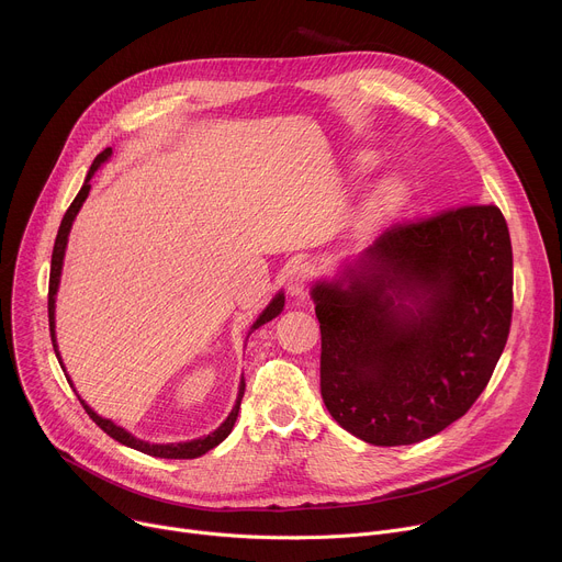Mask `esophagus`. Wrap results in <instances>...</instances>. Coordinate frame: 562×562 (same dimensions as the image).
I'll list each match as a JSON object with an SVG mask.
<instances>
[{
	"label": "esophagus",
	"instance_id": "esophagus-1",
	"mask_svg": "<svg viewBox=\"0 0 562 562\" xmlns=\"http://www.w3.org/2000/svg\"><path fill=\"white\" fill-rule=\"evenodd\" d=\"M313 267L308 262H300L289 271V280H286V289L291 295H304L313 282Z\"/></svg>",
	"mask_w": 562,
	"mask_h": 562
}]
</instances>
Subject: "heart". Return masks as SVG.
Masks as SVG:
<instances>
[{
	"label": "heart",
	"instance_id": "1",
	"mask_svg": "<svg viewBox=\"0 0 562 562\" xmlns=\"http://www.w3.org/2000/svg\"><path fill=\"white\" fill-rule=\"evenodd\" d=\"M397 193H400L397 184H395V182H386V184L373 195L371 206H373V209H386V206H391V204L397 200Z\"/></svg>",
	"mask_w": 562,
	"mask_h": 562
}]
</instances>
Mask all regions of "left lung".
<instances>
[{
    "label": "left lung",
    "mask_w": 562,
    "mask_h": 562,
    "mask_svg": "<svg viewBox=\"0 0 562 562\" xmlns=\"http://www.w3.org/2000/svg\"><path fill=\"white\" fill-rule=\"evenodd\" d=\"M512 286L509 228L494 204L382 231L340 278L311 289L319 393L334 420L397 447L462 418L507 345Z\"/></svg>",
    "instance_id": "1"
}]
</instances>
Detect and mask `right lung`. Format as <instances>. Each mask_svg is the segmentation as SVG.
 I'll list each match as a JSON object with an SVG mask.
<instances>
[{
    "label": "right lung",
    "instance_id": "obj_1",
    "mask_svg": "<svg viewBox=\"0 0 562 562\" xmlns=\"http://www.w3.org/2000/svg\"><path fill=\"white\" fill-rule=\"evenodd\" d=\"M111 153H113V148H104L98 157H95V162L91 165V171H89V176H87V180H85V184H82V189H79V193H77V198L72 200V204L68 206V211L64 213V220H61V224H59V231H57V237H55V247H53V258H50V280H48V327H50V340H53V349H55V356H57V360H59V364H61V358H59V351H57V342H55V295H57V286H59V276H61V265H64V254H66V243H68V233H70V226H72V220H75V215L79 213V209H82V204H85V200L89 198V191H91V178H93V173L106 162V159L111 157ZM284 308V293H278L271 302H269V306L260 313V317L256 319L254 323V327H251V331H256L258 327H262V325H267L269 319H273L276 315H280V311ZM249 331V334H251ZM61 369H64V364H61ZM66 380L70 382V378L66 375ZM72 384V382H70ZM243 395H245V378L239 380V391H237V400H235V405H233V409H231V414H228V418L213 431V434H209V436H204V438H198V440H191V442H178V445H150V442H144V440H139V438H135L133 434H128L126 429H122V427H117L115 423H111V420H106V418H102V416H98L82 397H79V403H82V407H85V412L93 418V423L104 431V434H109L113 440H117V442H122V445H126V447H131V449H137V451H142V453H148V456H155V458H176V460H189V458H198V456H202V453H206V451H211L213 447H217L228 434H231V429H233V425H235V420H237V412H239V403H243Z\"/></svg>",
    "mask_w": 562,
    "mask_h": 562
}]
</instances>
